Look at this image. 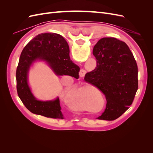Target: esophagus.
<instances>
[{"label": "esophagus", "mask_w": 153, "mask_h": 153, "mask_svg": "<svg viewBox=\"0 0 153 153\" xmlns=\"http://www.w3.org/2000/svg\"><path fill=\"white\" fill-rule=\"evenodd\" d=\"M85 74H86V71L84 70V69H81L80 71V73H79L80 76V77L84 76L85 75Z\"/></svg>", "instance_id": "obj_1"}]
</instances>
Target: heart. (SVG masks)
I'll list each match as a JSON object with an SVG mask.
<instances>
[{
  "mask_svg": "<svg viewBox=\"0 0 153 153\" xmlns=\"http://www.w3.org/2000/svg\"><path fill=\"white\" fill-rule=\"evenodd\" d=\"M66 94V101L69 106L73 109L83 110L86 108V101L90 105L96 104L98 98L96 93L101 94V92L91 85H74L68 91H64Z\"/></svg>",
  "mask_w": 153,
  "mask_h": 153,
  "instance_id": "b5f03b06",
  "label": "heart"
}]
</instances>
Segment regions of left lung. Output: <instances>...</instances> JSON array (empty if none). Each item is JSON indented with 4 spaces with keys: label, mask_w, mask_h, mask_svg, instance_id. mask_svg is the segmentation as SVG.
Instances as JSON below:
<instances>
[{
    "label": "left lung",
    "mask_w": 153,
    "mask_h": 153,
    "mask_svg": "<svg viewBox=\"0 0 153 153\" xmlns=\"http://www.w3.org/2000/svg\"><path fill=\"white\" fill-rule=\"evenodd\" d=\"M96 67L84 80L103 92L105 112L97 119L113 121L132 104L138 90V67L128 46L114 38H103L93 48Z\"/></svg>",
    "instance_id": "obj_1"
}]
</instances>
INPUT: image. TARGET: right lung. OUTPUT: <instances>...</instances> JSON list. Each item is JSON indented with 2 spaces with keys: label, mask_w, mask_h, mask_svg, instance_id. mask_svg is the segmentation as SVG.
I'll return each instance as SVG.
<instances>
[{
  "label": "right lung",
  "mask_w": 153,
  "mask_h": 153,
  "mask_svg": "<svg viewBox=\"0 0 153 153\" xmlns=\"http://www.w3.org/2000/svg\"><path fill=\"white\" fill-rule=\"evenodd\" d=\"M38 59L47 61L57 75H69L77 78L80 68L70 60L66 41L62 36L55 33H43L36 36L25 46L20 55L16 79L18 95L22 103L34 114L63 119L59 98L54 101H41L31 93L27 84V74L32 63Z\"/></svg>",
  "instance_id": "add662e5"
}]
</instances>
